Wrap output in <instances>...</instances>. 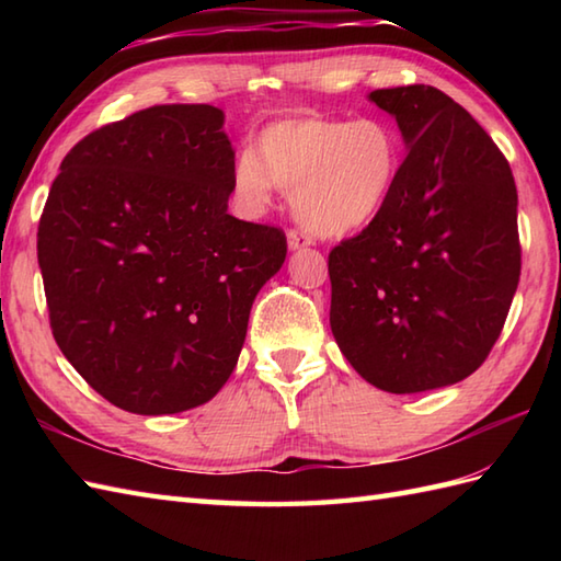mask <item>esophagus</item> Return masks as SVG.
<instances>
[{
	"label": "esophagus",
	"instance_id": "34e87169",
	"mask_svg": "<svg viewBox=\"0 0 561 561\" xmlns=\"http://www.w3.org/2000/svg\"><path fill=\"white\" fill-rule=\"evenodd\" d=\"M287 241H289V248H291V250H299V248H308V245H311L313 238L308 236L306 231H301V229H289Z\"/></svg>",
	"mask_w": 561,
	"mask_h": 561
}]
</instances>
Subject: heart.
<instances>
[{"label":"heart","instance_id":"1","mask_svg":"<svg viewBox=\"0 0 561 561\" xmlns=\"http://www.w3.org/2000/svg\"><path fill=\"white\" fill-rule=\"evenodd\" d=\"M400 169L402 139L388 121L304 115L262 129L257 151H238L231 185L248 211L270 207L277 187L294 193V211L306 229L347 236L386 209Z\"/></svg>","mask_w":561,"mask_h":561}]
</instances>
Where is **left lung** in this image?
<instances>
[{
    "label": "left lung",
    "instance_id": "left-lung-1",
    "mask_svg": "<svg viewBox=\"0 0 561 561\" xmlns=\"http://www.w3.org/2000/svg\"><path fill=\"white\" fill-rule=\"evenodd\" d=\"M408 145L386 209L330 250V328L368 383L444 388L478 371L520 277L518 193L474 117L424 83L371 91Z\"/></svg>",
    "mask_w": 561,
    "mask_h": 561
}]
</instances>
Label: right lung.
Returning <instances> with one entry per match:
<instances>
[{
	"label": "right lung",
	"mask_w": 561,
	"mask_h": 561,
	"mask_svg": "<svg viewBox=\"0 0 561 561\" xmlns=\"http://www.w3.org/2000/svg\"><path fill=\"white\" fill-rule=\"evenodd\" d=\"M207 103L151 105L77 141L38 224L57 347L115 408L175 414L233 374L277 226L231 217L233 149Z\"/></svg>",
	"instance_id": "obj_1"
}]
</instances>
